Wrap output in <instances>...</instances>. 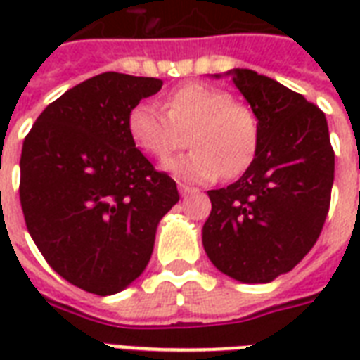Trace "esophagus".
Masks as SVG:
<instances>
[{"label":"esophagus","instance_id":"1","mask_svg":"<svg viewBox=\"0 0 360 360\" xmlns=\"http://www.w3.org/2000/svg\"><path fill=\"white\" fill-rule=\"evenodd\" d=\"M179 192H181V196H186V194L198 192V188H194V186H188V185H179Z\"/></svg>","mask_w":360,"mask_h":360}]
</instances>
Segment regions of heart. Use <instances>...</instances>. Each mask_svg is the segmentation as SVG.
Returning a JSON list of instances; mask_svg holds the SVG:
<instances>
[{"instance_id":"obj_1","label":"heart","mask_w":360,"mask_h":360,"mask_svg":"<svg viewBox=\"0 0 360 360\" xmlns=\"http://www.w3.org/2000/svg\"><path fill=\"white\" fill-rule=\"evenodd\" d=\"M129 132L141 151L166 158L191 143V151L164 164L183 181L211 183L233 179L245 172L257 151L259 121L254 110L237 103L222 87L191 82L175 87L157 103L136 104Z\"/></svg>"}]
</instances>
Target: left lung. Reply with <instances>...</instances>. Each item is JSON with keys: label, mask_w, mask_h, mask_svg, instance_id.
Wrapping results in <instances>:
<instances>
[{"label": "left lung", "mask_w": 360, "mask_h": 360, "mask_svg": "<svg viewBox=\"0 0 360 360\" xmlns=\"http://www.w3.org/2000/svg\"><path fill=\"white\" fill-rule=\"evenodd\" d=\"M233 84L259 121L254 160L236 183L209 191L203 248L246 284L290 273L316 245L330 205L335 151L325 114L299 93L250 69Z\"/></svg>", "instance_id": "8db88e82"}]
</instances>
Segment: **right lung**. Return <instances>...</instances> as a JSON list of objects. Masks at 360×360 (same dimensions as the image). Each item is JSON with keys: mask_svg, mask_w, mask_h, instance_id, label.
Instances as JSON below:
<instances>
[{"mask_svg": "<svg viewBox=\"0 0 360 360\" xmlns=\"http://www.w3.org/2000/svg\"><path fill=\"white\" fill-rule=\"evenodd\" d=\"M162 80L103 72L48 104L25 136L20 203L48 265L112 295L151 259L157 226L179 202L175 181L136 149L129 115Z\"/></svg>", "mask_w": 360, "mask_h": 360, "instance_id": "add662e5", "label": "right lung"}]
</instances>
